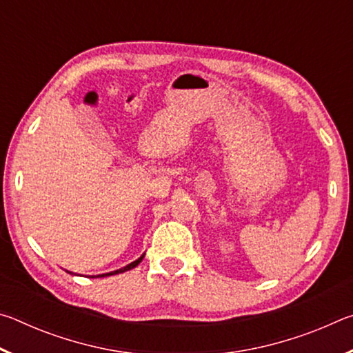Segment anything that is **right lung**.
Instances as JSON below:
<instances>
[{
    "label": "right lung",
    "mask_w": 353,
    "mask_h": 353,
    "mask_svg": "<svg viewBox=\"0 0 353 353\" xmlns=\"http://www.w3.org/2000/svg\"><path fill=\"white\" fill-rule=\"evenodd\" d=\"M143 256H145V254H143L139 260H135V261H132V263H129L128 266H124V268H121V270H117V271H112V272H107V274H101V276H97V277H107V276H115V274H121V272H126V271H129V270H132V268H135V266H139V263L143 260ZM68 272V271H67ZM70 274H73V272H70ZM93 277V276H92Z\"/></svg>",
    "instance_id": "1"
}]
</instances>
